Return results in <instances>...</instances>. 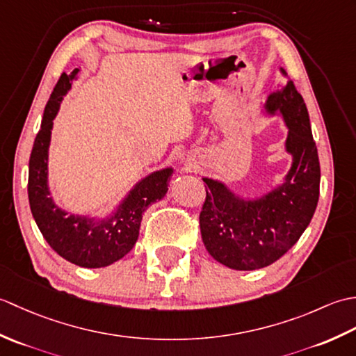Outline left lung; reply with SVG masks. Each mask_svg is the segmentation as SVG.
Returning <instances> with one entry per match:
<instances>
[{"mask_svg":"<svg viewBox=\"0 0 356 356\" xmlns=\"http://www.w3.org/2000/svg\"><path fill=\"white\" fill-rule=\"evenodd\" d=\"M280 82L263 104V115L280 116L287 128L284 151L291 168L282 182L260 195H241L222 179L202 177L207 200L200 232L214 260L236 270L269 266L297 243L320 197V161L303 97L283 67Z\"/></svg>","mask_w":356,"mask_h":356,"instance_id":"left-lung-1","label":"left lung"}]
</instances>
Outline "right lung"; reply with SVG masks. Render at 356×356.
Here are the masks:
<instances>
[{"label":"right lung","instance_id":"obj_1","mask_svg":"<svg viewBox=\"0 0 356 356\" xmlns=\"http://www.w3.org/2000/svg\"><path fill=\"white\" fill-rule=\"evenodd\" d=\"M79 72L74 69L70 74L63 73L45 105L29 162V203L38 228L53 251L81 268H105L131 251L139 237L143 211L165 197L174 168L165 166L147 174L104 217L70 214L58 205L49 185L53 120Z\"/></svg>","mask_w":356,"mask_h":356}]
</instances>
